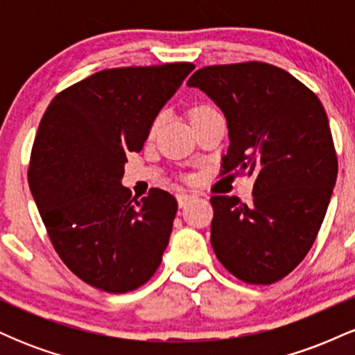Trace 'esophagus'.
Segmentation results:
<instances>
[{
  "mask_svg": "<svg viewBox=\"0 0 355 355\" xmlns=\"http://www.w3.org/2000/svg\"><path fill=\"white\" fill-rule=\"evenodd\" d=\"M191 195H189V193H178L177 195V200H178V205L182 207V209H185L187 205H189L190 203V200H191Z\"/></svg>",
  "mask_w": 355,
  "mask_h": 355,
  "instance_id": "obj_1",
  "label": "esophagus"
}]
</instances>
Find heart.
I'll list each match as a JSON object with an SVG mask.
<instances>
[{"instance_id":"heart-1","label":"heart","mask_w":355,"mask_h":355,"mask_svg":"<svg viewBox=\"0 0 355 355\" xmlns=\"http://www.w3.org/2000/svg\"><path fill=\"white\" fill-rule=\"evenodd\" d=\"M200 108H207V105H202V107H197L195 110H200ZM160 121H162V116H157L153 120V123H152V126H150V132H155V130H157V126L160 125Z\"/></svg>"}]
</instances>
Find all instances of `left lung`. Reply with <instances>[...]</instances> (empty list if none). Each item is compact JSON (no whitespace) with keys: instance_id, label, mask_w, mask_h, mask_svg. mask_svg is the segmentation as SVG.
<instances>
[{"instance_id":"obj_1","label":"left lung","mask_w":355,"mask_h":355,"mask_svg":"<svg viewBox=\"0 0 355 355\" xmlns=\"http://www.w3.org/2000/svg\"><path fill=\"white\" fill-rule=\"evenodd\" d=\"M218 105L230 145L222 175H254L250 205L210 198V242L245 284L279 282L315 242L337 178L327 115L315 93L262 61L200 68L187 81Z\"/></svg>"}]
</instances>
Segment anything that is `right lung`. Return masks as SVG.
I'll return each instance as SVG.
<instances>
[{
	"label": "right lung",
	"instance_id": "1",
	"mask_svg": "<svg viewBox=\"0 0 355 355\" xmlns=\"http://www.w3.org/2000/svg\"><path fill=\"white\" fill-rule=\"evenodd\" d=\"M195 64L103 70L60 92L40 121L28 183L56 254L83 282L125 294L148 282L168 245L178 203L121 185L155 116Z\"/></svg>",
	"mask_w": 355,
	"mask_h": 355
}]
</instances>
